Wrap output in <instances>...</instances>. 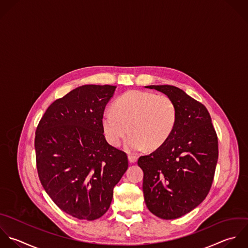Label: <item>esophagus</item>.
Masks as SVG:
<instances>
[{
  "label": "esophagus",
  "instance_id": "obj_1",
  "mask_svg": "<svg viewBox=\"0 0 248 248\" xmlns=\"http://www.w3.org/2000/svg\"><path fill=\"white\" fill-rule=\"evenodd\" d=\"M137 156L136 155H128V160L130 163H135L137 161Z\"/></svg>",
  "mask_w": 248,
  "mask_h": 248
}]
</instances>
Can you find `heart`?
Returning a JSON list of instances; mask_svg holds the SVG:
<instances>
[{
  "label": "heart",
  "instance_id": "heart-1",
  "mask_svg": "<svg viewBox=\"0 0 248 248\" xmlns=\"http://www.w3.org/2000/svg\"><path fill=\"white\" fill-rule=\"evenodd\" d=\"M177 119V107L171 97L133 90L121 95L113 110L103 113L102 127L107 141L114 147L130 132L125 141L127 151L138 152L146 147L155 150L168 140Z\"/></svg>",
  "mask_w": 248,
  "mask_h": 248
}]
</instances>
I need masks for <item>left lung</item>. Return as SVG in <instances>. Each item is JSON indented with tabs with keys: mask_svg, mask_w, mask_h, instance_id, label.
<instances>
[{
	"mask_svg": "<svg viewBox=\"0 0 248 248\" xmlns=\"http://www.w3.org/2000/svg\"><path fill=\"white\" fill-rule=\"evenodd\" d=\"M146 88L165 93L177 107V124L168 140L138 159L149 211L159 218L175 219L207 197L218 159L217 135L205 105L183 90L170 85Z\"/></svg>",
	"mask_w": 248,
	"mask_h": 248,
	"instance_id": "1",
	"label": "left lung"
}]
</instances>
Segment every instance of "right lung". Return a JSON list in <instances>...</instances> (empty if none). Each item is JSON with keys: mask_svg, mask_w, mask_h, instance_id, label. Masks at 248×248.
Instances as JSON below:
<instances>
[{"mask_svg": "<svg viewBox=\"0 0 248 248\" xmlns=\"http://www.w3.org/2000/svg\"><path fill=\"white\" fill-rule=\"evenodd\" d=\"M116 86L84 85L55 100L35 131L39 181L53 202L85 220L101 217L128 167L127 155L109 145L102 115Z\"/></svg>", "mask_w": 248, "mask_h": 248, "instance_id": "right-lung-1", "label": "right lung"}]
</instances>
